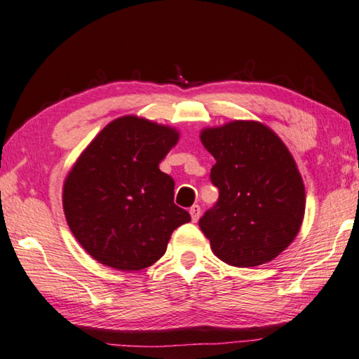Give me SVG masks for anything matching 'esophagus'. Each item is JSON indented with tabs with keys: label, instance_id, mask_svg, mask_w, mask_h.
Instances as JSON below:
<instances>
[{
	"label": "esophagus",
	"instance_id": "1",
	"mask_svg": "<svg viewBox=\"0 0 359 359\" xmlns=\"http://www.w3.org/2000/svg\"><path fill=\"white\" fill-rule=\"evenodd\" d=\"M190 215H191L193 222H198V219H200V215H201V208L198 206V204H193V206L190 208Z\"/></svg>",
	"mask_w": 359,
	"mask_h": 359
}]
</instances>
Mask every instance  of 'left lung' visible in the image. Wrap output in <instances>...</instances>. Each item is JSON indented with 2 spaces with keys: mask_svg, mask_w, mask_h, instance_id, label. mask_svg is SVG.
<instances>
[{
  "mask_svg": "<svg viewBox=\"0 0 359 359\" xmlns=\"http://www.w3.org/2000/svg\"><path fill=\"white\" fill-rule=\"evenodd\" d=\"M200 139L215 158L210 180L219 189V201L200 219L212 252L241 269L276 259L305 214L304 180L291 151L275 130L249 119L204 128Z\"/></svg>",
  "mask_w": 359,
  "mask_h": 359,
  "instance_id": "1",
  "label": "left lung"
}]
</instances>
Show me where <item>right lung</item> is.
<instances>
[{"label":"right lung","mask_w":359,"mask_h":359,"mask_svg":"<svg viewBox=\"0 0 359 359\" xmlns=\"http://www.w3.org/2000/svg\"><path fill=\"white\" fill-rule=\"evenodd\" d=\"M179 130L126 115L95 135L64 182L67 224L102 265L139 271L166 252L172 231L191 217L174 204V180L159 163Z\"/></svg>","instance_id":"obj_1"}]
</instances>
